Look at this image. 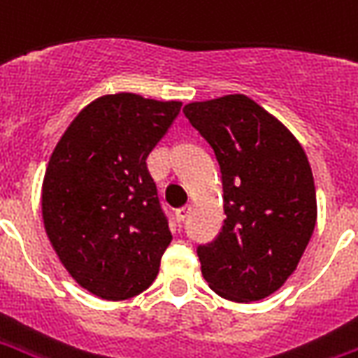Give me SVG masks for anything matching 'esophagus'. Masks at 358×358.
I'll return each mask as SVG.
<instances>
[{
	"instance_id": "1",
	"label": "esophagus",
	"mask_w": 358,
	"mask_h": 358,
	"mask_svg": "<svg viewBox=\"0 0 358 358\" xmlns=\"http://www.w3.org/2000/svg\"><path fill=\"white\" fill-rule=\"evenodd\" d=\"M189 210H192L189 206H182V208H178V210H176V222L182 224V222L189 216Z\"/></svg>"
}]
</instances>
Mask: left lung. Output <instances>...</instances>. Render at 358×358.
<instances>
[{
  "label": "left lung",
  "instance_id": "1",
  "mask_svg": "<svg viewBox=\"0 0 358 358\" xmlns=\"http://www.w3.org/2000/svg\"><path fill=\"white\" fill-rule=\"evenodd\" d=\"M214 150L226 220L216 239L197 246L214 292L256 301L294 273L317 222L313 172L300 142L245 94L184 106Z\"/></svg>",
  "mask_w": 358,
  "mask_h": 358
}]
</instances>
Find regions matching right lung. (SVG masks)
Returning a JSON list of instances; mask_svg holds the SVG:
<instances>
[{"label":"right lung","mask_w":358,"mask_h":358,"mask_svg":"<svg viewBox=\"0 0 358 358\" xmlns=\"http://www.w3.org/2000/svg\"><path fill=\"white\" fill-rule=\"evenodd\" d=\"M180 108L132 92L100 96L49 159L41 192L47 237L68 273L102 300L144 292L171 245L145 159Z\"/></svg>","instance_id":"add662e5"}]
</instances>
